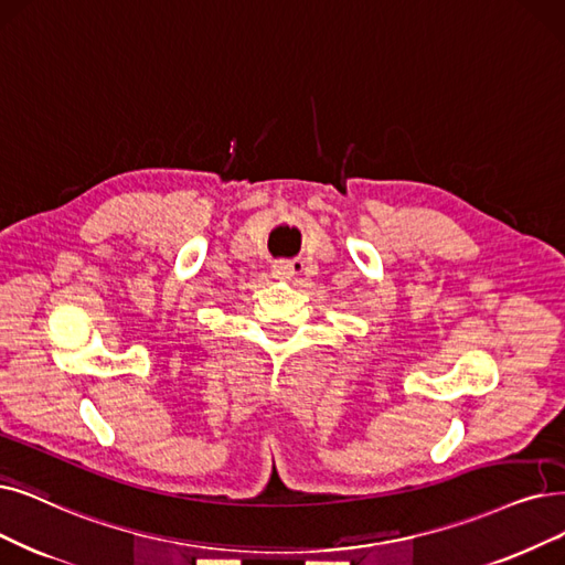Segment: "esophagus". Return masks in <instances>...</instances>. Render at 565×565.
I'll use <instances>...</instances> for the list:
<instances>
[{"mask_svg":"<svg viewBox=\"0 0 565 565\" xmlns=\"http://www.w3.org/2000/svg\"><path fill=\"white\" fill-rule=\"evenodd\" d=\"M297 268H299V264L297 262H287V259H280V262H276L274 266H270V274H274L276 278H282V280H287V278H291L297 274Z\"/></svg>","mask_w":565,"mask_h":565,"instance_id":"obj_1","label":"esophagus"}]
</instances>
